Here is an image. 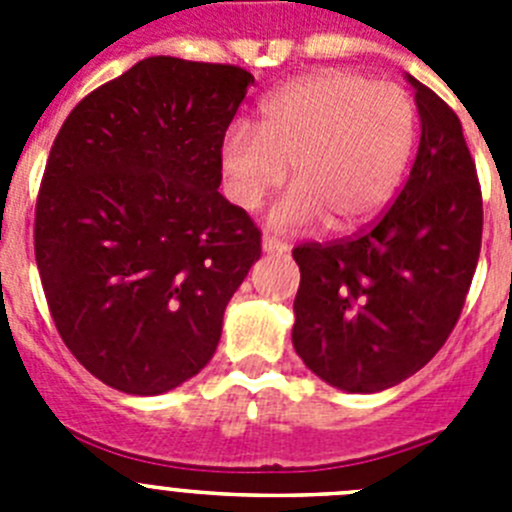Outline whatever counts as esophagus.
<instances>
[{"label": "esophagus", "mask_w": 512, "mask_h": 512, "mask_svg": "<svg viewBox=\"0 0 512 512\" xmlns=\"http://www.w3.org/2000/svg\"><path fill=\"white\" fill-rule=\"evenodd\" d=\"M261 251L264 253H287L289 246L284 241H279V238H271V235H264V241H261Z\"/></svg>", "instance_id": "34e87169"}]
</instances>
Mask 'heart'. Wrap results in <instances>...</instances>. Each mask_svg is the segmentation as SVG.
I'll return each mask as SVG.
<instances>
[{
    "instance_id": "b5f03b06",
    "label": "heart",
    "mask_w": 512,
    "mask_h": 512,
    "mask_svg": "<svg viewBox=\"0 0 512 512\" xmlns=\"http://www.w3.org/2000/svg\"><path fill=\"white\" fill-rule=\"evenodd\" d=\"M415 146L413 99L397 84L351 71L289 81L261 104L259 128L235 122L220 140L233 205L259 210L292 166L295 187L269 212L284 233L325 217L330 230L366 225L390 202Z\"/></svg>"
}]
</instances>
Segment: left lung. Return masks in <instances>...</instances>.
<instances>
[{
	"label": "left lung",
	"mask_w": 512,
	"mask_h": 512,
	"mask_svg": "<svg viewBox=\"0 0 512 512\" xmlns=\"http://www.w3.org/2000/svg\"><path fill=\"white\" fill-rule=\"evenodd\" d=\"M420 143L408 182L374 228L307 243L292 343L315 377L372 395L420 372L454 330L482 246V192L461 122L408 74Z\"/></svg>",
	"instance_id": "left-lung-1"
}]
</instances>
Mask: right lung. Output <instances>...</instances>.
<instances>
[{"label":"right lung","instance_id":"1","mask_svg":"<svg viewBox=\"0 0 512 512\" xmlns=\"http://www.w3.org/2000/svg\"><path fill=\"white\" fill-rule=\"evenodd\" d=\"M253 76L143 58L76 104L35 207V261L63 343L125 395H164L215 354L261 256L246 210L217 192L220 140Z\"/></svg>","mask_w":512,"mask_h":512}]
</instances>
